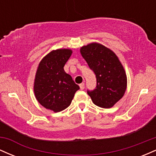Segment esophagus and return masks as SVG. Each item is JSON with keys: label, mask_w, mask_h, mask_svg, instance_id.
<instances>
[{"label": "esophagus", "mask_w": 156, "mask_h": 156, "mask_svg": "<svg viewBox=\"0 0 156 156\" xmlns=\"http://www.w3.org/2000/svg\"><path fill=\"white\" fill-rule=\"evenodd\" d=\"M79 87H80V89H84V87H85V83H81L79 85Z\"/></svg>", "instance_id": "1"}]
</instances>
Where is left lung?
<instances>
[{
  "label": "left lung",
  "mask_w": 156,
  "mask_h": 156,
  "mask_svg": "<svg viewBox=\"0 0 156 156\" xmlns=\"http://www.w3.org/2000/svg\"><path fill=\"white\" fill-rule=\"evenodd\" d=\"M80 53L96 77V87L87 94L98 106L108 108L124 95L127 87L125 69L115 53L105 46L91 43Z\"/></svg>",
  "instance_id": "1"
}]
</instances>
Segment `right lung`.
Instances as JSON below:
<instances>
[{"label":"right lung","instance_id":"1","mask_svg":"<svg viewBox=\"0 0 156 156\" xmlns=\"http://www.w3.org/2000/svg\"><path fill=\"white\" fill-rule=\"evenodd\" d=\"M72 53L69 49L51 51L41 61L36 73V98L42 106L54 112L67 108L80 89L64 69Z\"/></svg>","mask_w":156,"mask_h":156}]
</instances>
